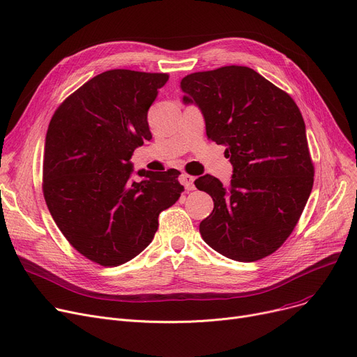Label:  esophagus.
<instances>
[{
    "label": "esophagus",
    "instance_id": "obj_1",
    "mask_svg": "<svg viewBox=\"0 0 357 357\" xmlns=\"http://www.w3.org/2000/svg\"><path fill=\"white\" fill-rule=\"evenodd\" d=\"M179 181H181V183L185 186L186 191H192V190L195 188V185H194L195 178L191 176V175H188V174H182V175L179 176Z\"/></svg>",
    "mask_w": 357,
    "mask_h": 357
}]
</instances>
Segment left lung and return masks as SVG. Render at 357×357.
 Segmentation results:
<instances>
[{"instance_id": "left-lung-1", "label": "left lung", "mask_w": 357, "mask_h": 357, "mask_svg": "<svg viewBox=\"0 0 357 357\" xmlns=\"http://www.w3.org/2000/svg\"><path fill=\"white\" fill-rule=\"evenodd\" d=\"M181 89L183 102L202 111L207 137L226 146L233 165L227 188L211 175L195 181L214 201L199 224L204 241L237 261L272 255L295 229L314 183L301 111L248 66L186 75Z\"/></svg>"}]
</instances>
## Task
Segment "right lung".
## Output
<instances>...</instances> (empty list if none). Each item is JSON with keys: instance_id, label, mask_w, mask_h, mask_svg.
<instances>
[{"instance_id": "right-lung-1", "label": "right lung", "mask_w": 357, "mask_h": 357, "mask_svg": "<svg viewBox=\"0 0 357 357\" xmlns=\"http://www.w3.org/2000/svg\"><path fill=\"white\" fill-rule=\"evenodd\" d=\"M167 73L112 69L93 77L54 111L43 158V195L62 234L86 259L119 266L153 240L159 214L183 191L179 171H139L135 149L152 139L147 111Z\"/></svg>"}]
</instances>
